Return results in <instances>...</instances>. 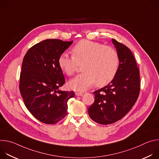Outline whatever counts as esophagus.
<instances>
[{
	"mask_svg": "<svg viewBox=\"0 0 159 159\" xmlns=\"http://www.w3.org/2000/svg\"><path fill=\"white\" fill-rule=\"evenodd\" d=\"M75 95L77 96H82L83 95V93L81 92H76L75 93Z\"/></svg>",
	"mask_w": 159,
	"mask_h": 159,
	"instance_id": "obj_1",
	"label": "esophagus"
}]
</instances>
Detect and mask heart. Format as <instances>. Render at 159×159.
Wrapping results in <instances>:
<instances>
[{
    "label": "heart",
    "mask_w": 159,
    "mask_h": 159,
    "mask_svg": "<svg viewBox=\"0 0 159 159\" xmlns=\"http://www.w3.org/2000/svg\"><path fill=\"white\" fill-rule=\"evenodd\" d=\"M73 57L62 53L58 58V65L67 75H73L79 65L83 72L69 82V86L74 90L84 91L95 83L103 87L115 78L119 66L118 52L111 47L83 39L77 43L72 50Z\"/></svg>",
    "instance_id": "1"
}]
</instances>
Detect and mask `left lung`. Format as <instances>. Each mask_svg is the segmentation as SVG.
<instances>
[{
	"label": "left lung",
	"instance_id": "1",
	"mask_svg": "<svg viewBox=\"0 0 159 159\" xmlns=\"http://www.w3.org/2000/svg\"><path fill=\"white\" fill-rule=\"evenodd\" d=\"M120 58L117 73L106 86L94 92V103L88 109L90 118L109 125L123 118L137 101L140 91V70L130 50L112 39Z\"/></svg>",
	"mask_w": 159,
	"mask_h": 159
}]
</instances>
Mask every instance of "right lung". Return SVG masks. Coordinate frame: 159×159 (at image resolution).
<instances>
[{
  "instance_id": "right-lung-1",
  "label": "right lung",
  "mask_w": 159,
  "mask_h": 159,
  "mask_svg": "<svg viewBox=\"0 0 159 159\" xmlns=\"http://www.w3.org/2000/svg\"><path fill=\"white\" fill-rule=\"evenodd\" d=\"M72 43L58 39L42 41L29 49L22 61L21 96L28 111L45 124H55L63 119L67 101L75 96L74 91L58 89L65 82L58 58Z\"/></svg>"
}]
</instances>
